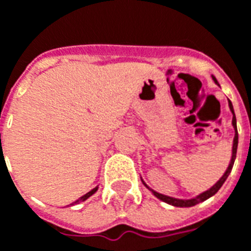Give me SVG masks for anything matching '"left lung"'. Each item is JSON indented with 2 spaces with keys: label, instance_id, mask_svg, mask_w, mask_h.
Wrapping results in <instances>:
<instances>
[{
  "label": "left lung",
  "instance_id": "1",
  "mask_svg": "<svg viewBox=\"0 0 251 251\" xmlns=\"http://www.w3.org/2000/svg\"><path fill=\"white\" fill-rule=\"evenodd\" d=\"M228 106H230V110H231V113H232V126H234V129H235V137H234V144H232L231 163H230V165H228V168H227V171L225 172V175H223V176L221 177V180H219V181H218V183H216L214 187H211L208 191H205V192H203V194H200L199 196H196V198H194V199H189V200L175 199V198H171V196H165V195L158 194V192H156V191H153V189H152V192L156 195V196H157L158 199H161L163 201H165V203H168V204L175 205V207H192V205L198 204V203L203 201V200L208 199V198H211L212 195H215L216 192L219 191V188H221L222 185H223V183L226 181V179L228 177V175H230V172H231L232 165H234V160H235V156H237V148H238L237 120H235L234 109H232V104H231V102H230V100H228Z\"/></svg>",
  "mask_w": 251,
  "mask_h": 251
}]
</instances>
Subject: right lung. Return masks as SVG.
<instances>
[{"label": "right lung", "mask_w": 251, "mask_h": 251, "mask_svg": "<svg viewBox=\"0 0 251 251\" xmlns=\"http://www.w3.org/2000/svg\"><path fill=\"white\" fill-rule=\"evenodd\" d=\"M95 192H97V188L91 189V191H90V192H87V194L84 195V196H82V198H80V199L76 200V201H75V203H79V201H80V200H86V199H87V198H90V196H91V195L95 194ZM75 203H72V204H75Z\"/></svg>", "instance_id": "right-lung-1"}]
</instances>
